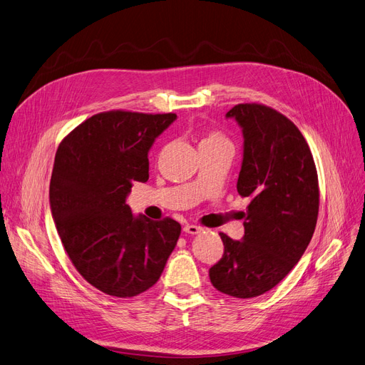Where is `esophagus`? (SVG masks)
<instances>
[{"instance_id": "1", "label": "esophagus", "mask_w": 365, "mask_h": 365, "mask_svg": "<svg viewBox=\"0 0 365 365\" xmlns=\"http://www.w3.org/2000/svg\"><path fill=\"white\" fill-rule=\"evenodd\" d=\"M183 231L187 232V234H198V232H201V227L192 225V224H187V225L183 227Z\"/></svg>"}]
</instances>
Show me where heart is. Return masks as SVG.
I'll return each instance as SVG.
<instances>
[{"label": "heart", "mask_w": 365, "mask_h": 365, "mask_svg": "<svg viewBox=\"0 0 365 365\" xmlns=\"http://www.w3.org/2000/svg\"><path fill=\"white\" fill-rule=\"evenodd\" d=\"M216 143H228V141L224 135H220L219 133H210L201 141V145H216Z\"/></svg>", "instance_id": "1"}]
</instances>
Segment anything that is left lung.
<instances>
[{"label": "left lung", "instance_id": "1", "mask_svg": "<svg viewBox=\"0 0 365 365\" xmlns=\"http://www.w3.org/2000/svg\"><path fill=\"white\" fill-rule=\"evenodd\" d=\"M242 126L243 163L237 191L249 197L245 235L224 232V255L210 268L213 287L235 298L270 291L303 257L319 212V185L306 138L287 116L257 103L227 113Z\"/></svg>", "mask_w": 365, "mask_h": 365}]
</instances>
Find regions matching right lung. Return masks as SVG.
Masks as SVG:
<instances>
[{"label": "right lung", "instance_id": "obj_1", "mask_svg": "<svg viewBox=\"0 0 365 365\" xmlns=\"http://www.w3.org/2000/svg\"><path fill=\"white\" fill-rule=\"evenodd\" d=\"M174 113L112 110L86 119L61 141L49 187L58 234L76 270L119 298L148 291L161 277L180 224L134 216L125 202L148 182V153Z\"/></svg>", "mask_w": 365, "mask_h": 365}]
</instances>
